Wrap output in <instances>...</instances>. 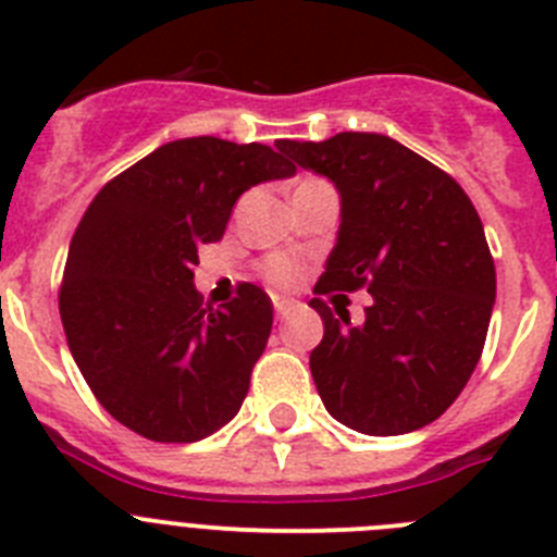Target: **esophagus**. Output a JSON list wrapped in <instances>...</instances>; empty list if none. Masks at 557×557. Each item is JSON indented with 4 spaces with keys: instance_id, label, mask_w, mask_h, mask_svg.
Wrapping results in <instances>:
<instances>
[{
    "instance_id": "34e87169",
    "label": "esophagus",
    "mask_w": 557,
    "mask_h": 557,
    "mask_svg": "<svg viewBox=\"0 0 557 557\" xmlns=\"http://www.w3.org/2000/svg\"><path fill=\"white\" fill-rule=\"evenodd\" d=\"M273 307H275V312H278V314H287L289 301H284V298H273Z\"/></svg>"
}]
</instances>
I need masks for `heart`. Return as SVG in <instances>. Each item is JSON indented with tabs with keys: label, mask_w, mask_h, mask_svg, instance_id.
Returning <instances> with one entry per match:
<instances>
[{
	"label": "heart",
	"mask_w": 557,
	"mask_h": 557,
	"mask_svg": "<svg viewBox=\"0 0 557 557\" xmlns=\"http://www.w3.org/2000/svg\"><path fill=\"white\" fill-rule=\"evenodd\" d=\"M262 270H264V278H268V284L275 289L293 287V282L298 278V268L289 262L287 256H270Z\"/></svg>",
	"instance_id": "b5f03b06"
}]
</instances>
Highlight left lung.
I'll return each mask as SVG.
<instances>
[{
    "mask_svg": "<svg viewBox=\"0 0 557 557\" xmlns=\"http://www.w3.org/2000/svg\"><path fill=\"white\" fill-rule=\"evenodd\" d=\"M278 150L339 195L337 243L314 287H368L366 323L323 318L309 354L329 416L362 435H405L432 424L480 362L496 270L482 220L451 175L382 133L282 141Z\"/></svg>",
    "mask_w": 557,
    "mask_h": 557,
    "instance_id": "1",
    "label": "left lung"
}]
</instances>
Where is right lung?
I'll return each instance as SVG.
<instances>
[{
    "label": "right lung",
    "instance_id": "1",
    "mask_svg": "<svg viewBox=\"0 0 557 557\" xmlns=\"http://www.w3.org/2000/svg\"><path fill=\"white\" fill-rule=\"evenodd\" d=\"M295 175L268 145L214 136L166 141L108 181L69 245L61 321L69 351L102 407L159 444L223 430L248 396L273 329L256 284L203 309L198 248L225 234L243 191Z\"/></svg>",
    "mask_w": 557,
    "mask_h": 557
}]
</instances>
